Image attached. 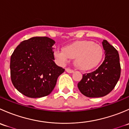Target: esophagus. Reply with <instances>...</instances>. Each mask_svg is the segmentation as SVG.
Returning a JSON list of instances; mask_svg holds the SVG:
<instances>
[{
	"label": "esophagus",
	"instance_id": "esophagus-1",
	"mask_svg": "<svg viewBox=\"0 0 129 129\" xmlns=\"http://www.w3.org/2000/svg\"><path fill=\"white\" fill-rule=\"evenodd\" d=\"M66 72H67L71 73H71H74V71H73V70L70 69H66Z\"/></svg>",
	"mask_w": 129,
	"mask_h": 129
}]
</instances>
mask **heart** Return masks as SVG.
Wrapping results in <instances>:
<instances>
[{
  "mask_svg": "<svg viewBox=\"0 0 129 129\" xmlns=\"http://www.w3.org/2000/svg\"><path fill=\"white\" fill-rule=\"evenodd\" d=\"M54 56L58 63L66 64L70 58L74 59V64L78 69L87 71L97 67L104 57V49L101 45L90 40H82L67 45L63 50L57 49Z\"/></svg>",
  "mask_w": 129,
  "mask_h": 129,
  "instance_id": "obj_1",
  "label": "heart"
}]
</instances>
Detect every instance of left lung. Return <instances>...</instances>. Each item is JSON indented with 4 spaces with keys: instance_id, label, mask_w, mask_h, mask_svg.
<instances>
[{
    "instance_id": "left-lung-1",
    "label": "left lung",
    "mask_w": 129,
    "mask_h": 129,
    "mask_svg": "<svg viewBox=\"0 0 129 129\" xmlns=\"http://www.w3.org/2000/svg\"><path fill=\"white\" fill-rule=\"evenodd\" d=\"M105 59L93 72L83 75L78 88L88 97H101L110 93L116 85L120 76V64L118 51L106 40L102 42Z\"/></svg>"
}]
</instances>
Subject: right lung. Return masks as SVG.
I'll list each match as a JSON object with an SVG mask.
<instances>
[{
  "label": "right lung",
  "instance_id": "add662e5",
  "mask_svg": "<svg viewBox=\"0 0 129 129\" xmlns=\"http://www.w3.org/2000/svg\"><path fill=\"white\" fill-rule=\"evenodd\" d=\"M54 44L47 37H34L20 42L12 54V82L24 95L40 98L49 95L65 71L54 61Z\"/></svg>",
  "mask_w": 129,
  "mask_h": 129
}]
</instances>
